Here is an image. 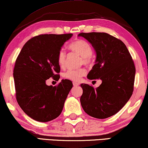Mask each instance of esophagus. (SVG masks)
Returning a JSON list of instances; mask_svg holds the SVG:
<instances>
[{
	"label": "esophagus",
	"mask_w": 148,
	"mask_h": 148,
	"mask_svg": "<svg viewBox=\"0 0 148 148\" xmlns=\"http://www.w3.org/2000/svg\"><path fill=\"white\" fill-rule=\"evenodd\" d=\"M78 85H79V84H78V83H76V82H73V86H74V87H76V86H78Z\"/></svg>",
	"instance_id": "34e87169"
}]
</instances>
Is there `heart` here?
Wrapping results in <instances>:
<instances>
[{"label":"heart","instance_id":"heart-1","mask_svg":"<svg viewBox=\"0 0 148 148\" xmlns=\"http://www.w3.org/2000/svg\"><path fill=\"white\" fill-rule=\"evenodd\" d=\"M70 49L81 56V62L84 64H90L92 62V54L93 52L92 47L88 42L82 39H78L71 43L69 46ZM57 62L60 67H63L66 62V52L64 48L59 50L57 55ZM86 73L84 68L68 69L63 74V76L68 80L78 82L81 78Z\"/></svg>","mask_w":148,"mask_h":148}]
</instances>
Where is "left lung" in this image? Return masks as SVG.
I'll use <instances>...</instances> for the list:
<instances>
[{"label": "left lung", "instance_id": "obj_1", "mask_svg": "<svg viewBox=\"0 0 148 148\" xmlns=\"http://www.w3.org/2000/svg\"><path fill=\"white\" fill-rule=\"evenodd\" d=\"M78 36L86 39L96 54L95 64L87 78L102 80L96 88L82 84V107L94 118H109L118 113L132 95L136 74L134 61L125 44L109 34L82 32Z\"/></svg>", "mask_w": 148, "mask_h": 148}]
</instances>
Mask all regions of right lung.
I'll return each mask as SVG.
<instances>
[{"instance_id":"1","label":"right lung","mask_w":148,"mask_h":148,"mask_svg":"<svg viewBox=\"0 0 148 148\" xmlns=\"http://www.w3.org/2000/svg\"><path fill=\"white\" fill-rule=\"evenodd\" d=\"M72 34H40L27 41L18 56L13 76L17 102L26 114L41 122L60 116L73 84L62 80L58 86L46 85L52 78L59 80L57 55Z\"/></svg>"}]
</instances>
